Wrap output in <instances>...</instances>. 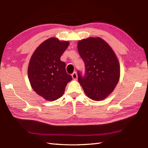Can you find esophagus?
<instances>
[{
	"label": "esophagus",
	"instance_id": "esophagus-1",
	"mask_svg": "<svg viewBox=\"0 0 148 148\" xmlns=\"http://www.w3.org/2000/svg\"><path fill=\"white\" fill-rule=\"evenodd\" d=\"M71 77H72L73 79H77V74L76 72H73L71 74Z\"/></svg>",
	"mask_w": 148,
	"mask_h": 148
}]
</instances>
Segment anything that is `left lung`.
<instances>
[{
    "label": "left lung",
    "instance_id": "1",
    "mask_svg": "<svg viewBox=\"0 0 148 148\" xmlns=\"http://www.w3.org/2000/svg\"><path fill=\"white\" fill-rule=\"evenodd\" d=\"M85 73L78 71V82L94 101L105 99L114 91L120 78L119 60L112 49L100 38H89L78 43Z\"/></svg>",
    "mask_w": 148,
    "mask_h": 148
}]
</instances>
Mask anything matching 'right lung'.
I'll return each mask as SVG.
<instances>
[{
	"label": "right lung",
	"mask_w": 148,
	"mask_h": 148,
	"mask_svg": "<svg viewBox=\"0 0 148 148\" xmlns=\"http://www.w3.org/2000/svg\"><path fill=\"white\" fill-rule=\"evenodd\" d=\"M68 41L51 38L36 49L31 57L28 73L31 86L38 95L54 101L63 95L67 83L72 79L66 73L60 57L68 47Z\"/></svg>",
	"instance_id": "obj_1"
}]
</instances>
